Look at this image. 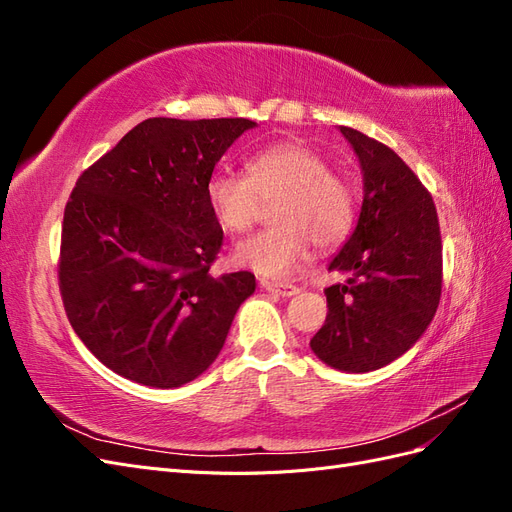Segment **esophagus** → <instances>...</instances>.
Masks as SVG:
<instances>
[{"label":"esophagus","mask_w":512,"mask_h":512,"mask_svg":"<svg viewBox=\"0 0 512 512\" xmlns=\"http://www.w3.org/2000/svg\"><path fill=\"white\" fill-rule=\"evenodd\" d=\"M260 288L273 292V294H280V297H294V294H299V288L292 286V284H280V282H269V280H262Z\"/></svg>","instance_id":"1"}]
</instances>
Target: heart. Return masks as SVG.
Instances as JSON below:
<instances>
[{
    "instance_id": "1",
    "label": "heart",
    "mask_w": 512,
    "mask_h": 512,
    "mask_svg": "<svg viewBox=\"0 0 512 512\" xmlns=\"http://www.w3.org/2000/svg\"><path fill=\"white\" fill-rule=\"evenodd\" d=\"M245 173L220 168L207 181V205L218 224L241 235L273 205V228L241 241L232 260L260 277L282 280L312 254L344 243L356 222L354 185L333 173L329 158L299 141L277 143L247 160Z\"/></svg>"
}]
</instances>
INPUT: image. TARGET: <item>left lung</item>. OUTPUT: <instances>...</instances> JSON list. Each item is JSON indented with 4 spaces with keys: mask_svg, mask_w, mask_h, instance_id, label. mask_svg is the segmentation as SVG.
Returning a JSON list of instances; mask_svg holds the SVG:
<instances>
[{
    "mask_svg": "<svg viewBox=\"0 0 512 512\" xmlns=\"http://www.w3.org/2000/svg\"><path fill=\"white\" fill-rule=\"evenodd\" d=\"M339 130L359 156L365 196L359 224L329 265L352 277L324 290L329 314L309 346L327 365L365 374L408 352L436 316L442 237L414 170L376 138Z\"/></svg>",
    "mask_w": 512,
    "mask_h": 512,
    "instance_id": "left-lung-1",
    "label": "left lung"
}]
</instances>
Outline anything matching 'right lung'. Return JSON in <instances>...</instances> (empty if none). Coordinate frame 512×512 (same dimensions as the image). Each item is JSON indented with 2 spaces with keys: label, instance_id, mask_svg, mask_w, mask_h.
<instances>
[{
  "label": "right lung",
  "instance_id": "obj_1",
  "mask_svg": "<svg viewBox=\"0 0 512 512\" xmlns=\"http://www.w3.org/2000/svg\"><path fill=\"white\" fill-rule=\"evenodd\" d=\"M256 123H138L76 181L61 224L59 292L74 333L115 374L173 389L220 354L250 271L211 275L224 230L207 205L215 164Z\"/></svg>",
  "mask_w": 512,
  "mask_h": 512
}]
</instances>
